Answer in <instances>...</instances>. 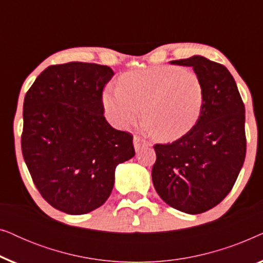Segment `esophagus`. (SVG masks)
<instances>
[{
  "label": "esophagus",
  "mask_w": 263,
  "mask_h": 263,
  "mask_svg": "<svg viewBox=\"0 0 263 263\" xmlns=\"http://www.w3.org/2000/svg\"><path fill=\"white\" fill-rule=\"evenodd\" d=\"M133 143H134V148H135L136 152H139V151L142 149L143 147L151 146L149 142H147L146 140L140 138V136H134V139H133Z\"/></svg>",
  "instance_id": "obj_1"
}]
</instances>
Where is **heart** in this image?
<instances>
[{
  "mask_svg": "<svg viewBox=\"0 0 263 263\" xmlns=\"http://www.w3.org/2000/svg\"><path fill=\"white\" fill-rule=\"evenodd\" d=\"M204 103V87L195 71L157 66L124 74L118 86H109L103 105L109 120L128 128L141 117L157 139L174 141L195 127Z\"/></svg>",
  "mask_w": 263,
  "mask_h": 263,
  "instance_id": "1",
  "label": "heart"
}]
</instances>
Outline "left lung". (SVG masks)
<instances>
[{
    "instance_id": "1",
    "label": "left lung",
    "mask_w": 263,
    "mask_h": 263,
    "mask_svg": "<svg viewBox=\"0 0 263 263\" xmlns=\"http://www.w3.org/2000/svg\"><path fill=\"white\" fill-rule=\"evenodd\" d=\"M192 67L203 82L200 120L181 139L156 145L152 181L168 206L200 214L217 206L231 192L246 159V109L228 68L206 57L171 61Z\"/></svg>"
}]
</instances>
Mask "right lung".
<instances>
[{
  "instance_id": "1",
  "label": "right lung",
  "mask_w": 263,
  "mask_h": 263,
  "mask_svg": "<svg viewBox=\"0 0 263 263\" xmlns=\"http://www.w3.org/2000/svg\"><path fill=\"white\" fill-rule=\"evenodd\" d=\"M107 66L69 62L50 66L24 100L21 149L35 186L56 210L86 214L112 192L118 164L135 156L133 136L104 116Z\"/></svg>"
}]
</instances>
